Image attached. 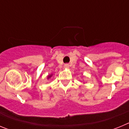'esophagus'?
Here are the masks:
<instances>
[{"label":"esophagus","mask_w":129,"mask_h":129,"mask_svg":"<svg viewBox=\"0 0 129 129\" xmlns=\"http://www.w3.org/2000/svg\"><path fill=\"white\" fill-rule=\"evenodd\" d=\"M64 68H69V64H64Z\"/></svg>","instance_id":"obj_1"}]
</instances>
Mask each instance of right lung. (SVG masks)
<instances>
[{
  "instance_id": "add662e5",
  "label": "right lung",
  "mask_w": 129,
  "mask_h": 129,
  "mask_svg": "<svg viewBox=\"0 0 129 129\" xmlns=\"http://www.w3.org/2000/svg\"><path fill=\"white\" fill-rule=\"evenodd\" d=\"M53 76V74H50V75H48V76H47V79H49L50 78H51V77H52V76Z\"/></svg>"
}]
</instances>
